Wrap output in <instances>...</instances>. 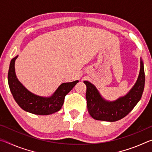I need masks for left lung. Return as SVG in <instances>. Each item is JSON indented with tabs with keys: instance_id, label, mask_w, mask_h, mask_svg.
I'll use <instances>...</instances> for the list:
<instances>
[{
	"instance_id": "left-lung-1",
	"label": "left lung",
	"mask_w": 152,
	"mask_h": 152,
	"mask_svg": "<svg viewBox=\"0 0 152 152\" xmlns=\"http://www.w3.org/2000/svg\"><path fill=\"white\" fill-rule=\"evenodd\" d=\"M140 64V74L135 85L127 94L115 101H105L93 84L88 81L84 82L86 85L87 108L92 118L114 122L123 119L132 111L141 99L145 85V72L142 61Z\"/></svg>"
}]
</instances>
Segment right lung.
Masks as SVG:
<instances>
[{"label": "right lung", "mask_w": 152, "mask_h": 152, "mask_svg": "<svg viewBox=\"0 0 152 152\" xmlns=\"http://www.w3.org/2000/svg\"><path fill=\"white\" fill-rule=\"evenodd\" d=\"M18 56L12 58L8 72V82L14 99L25 111L35 115H48L58 111L62 107L66 95L78 80L63 83L50 97H42L31 93L18 80L15 72V62Z\"/></svg>", "instance_id": "1"}]
</instances>
